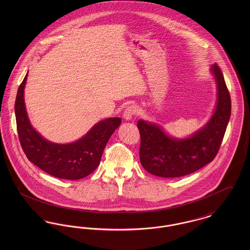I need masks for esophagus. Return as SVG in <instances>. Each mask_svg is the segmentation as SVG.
Here are the masks:
<instances>
[{"label":"esophagus","mask_w":250,"mask_h":250,"mask_svg":"<svg viewBox=\"0 0 250 250\" xmlns=\"http://www.w3.org/2000/svg\"><path fill=\"white\" fill-rule=\"evenodd\" d=\"M135 113H136V108L135 107H132V106L127 107L125 109V111L123 113V118L125 121H129V120L133 118Z\"/></svg>","instance_id":"obj_1"}]
</instances>
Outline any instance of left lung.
I'll list each match as a JSON object with an SVG mask.
<instances>
[{
  "label": "left lung",
  "instance_id": "8db88e82",
  "mask_svg": "<svg viewBox=\"0 0 250 250\" xmlns=\"http://www.w3.org/2000/svg\"><path fill=\"white\" fill-rule=\"evenodd\" d=\"M210 71L216 83V105L209 121L191 136L184 139L171 137L162 126L139 120L141 164L151 174L164 178L181 177L214 160L226 132L231 102L219 67L214 64Z\"/></svg>",
  "mask_w": 250,
  "mask_h": 250
}]
</instances>
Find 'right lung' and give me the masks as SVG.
Listing matches in <instances>:
<instances>
[{
  "label": "right lung",
  "mask_w": 250,
  "mask_h": 250,
  "mask_svg": "<svg viewBox=\"0 0 250 250\" xmlns=\"http://www.w3.org/2000/svg\"><path fill=\"white\" fill-rule=\"evenodd\" d=\"M27 77L28 73L19 87L15 102L18 134L27 158L57 178L79 180L88 176L99 165L107 142L122 120L119 117L102 120L74 143L49 142L33 127L28 117L24 102Z\"/></svg>",
  "instance_id": "add662e5"
}]
</instances>
